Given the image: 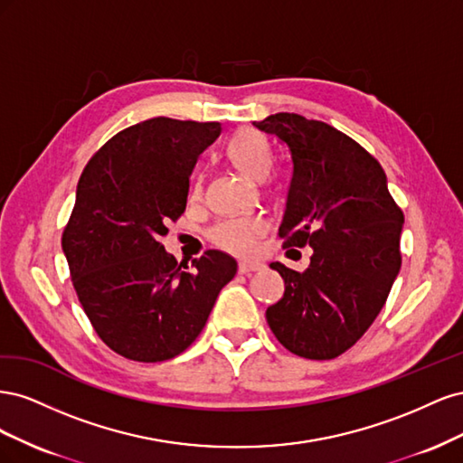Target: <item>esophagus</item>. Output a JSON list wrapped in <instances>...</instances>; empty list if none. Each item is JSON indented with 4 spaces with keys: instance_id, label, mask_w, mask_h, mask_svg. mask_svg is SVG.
I'll list each match as a JSON object with an SVG mask.
<instances>
[{
    "instance_id": "1",
    "label": "esophagus",
    "mask_w": 463,
    "mask_h": 463,
    "mask_svg": "<svg viewBox=\"0 0 463 463\" xmlns=\"http://www.w3.org/2000/svg\"><path fill=\"white\" fill-rule=\"evenodd\" d=\"M237 269H240V272H241V274H247V272L262 270V269H264V264H262V262H259V260H240V266H237Z\"/></svg>"
}]
</instances>
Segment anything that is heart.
<instances>
[{
	"mask_svg": "<svg viewBox=\"0 0 463 463\" xmlns=\"http://www.w3.org/2000/svg\"><path fill=\"white\" fill-rule=\"evenodd\" d=\"M228 158L243 175L250 179H262L272 165V148L266 137L255 129H240L226 146ZM201 177H194L191 185V197H201ZM264 232V220L259 216H233L218 222L210 230V240L214 245L232 250V253H247L255 243V237Z\"/></svg>",
	"mask_w": 463,
	"mask_h": 463,
	"instance_id": "obj_1",
	"label": "heart"
}]
</instances>
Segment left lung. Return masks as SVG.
Returning a JSON list of instances; mask_svg holds the SVG:
<instances>
[{
    "instance_id": "1",
    "label": "left lung",
    "mask_w": 463,
    "mask_h": 463,
    "mask_svg": "<svg viewBox=\"0 0 463 463\" xmlns=\"http://www.w3.org/2000/svg\"><path fill=\"white\" fill-rule=\"evenodd\" d=\"M288 145L293 177L278 235L284 247H313L309 269H270L284 298L266 309L278 342L305 359H334L352 347L386 303L400 272L403 213L383 165L332 125L298 114L255 121Z\"/></svg>"
}]
</instances>
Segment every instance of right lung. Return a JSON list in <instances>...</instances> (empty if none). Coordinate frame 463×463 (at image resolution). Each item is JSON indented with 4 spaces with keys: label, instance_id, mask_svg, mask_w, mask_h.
Masks as SVG:
<instances>
[{
    "label": "right lung",
    "instance_id": "1",
    "mask_svg": "<svg viewBox=\"0 0 463 463\" xmlns=\"http://www.w3.org/2000/svg\"><path fill=\"white\" fill-rule=\"evenodd\" d=\"M220 131L216 121L152 118L111 137L82 170L61 247L92 328L123 357L158 363L185 352L237 272L222 250L189 269L160 243Z\"/></svg>",
    "mask_w": 463,
    "mask_h": 463
}]
</instances>
